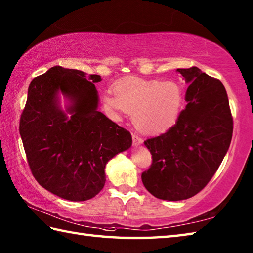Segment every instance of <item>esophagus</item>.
I'll return each instance as SVG.
<instances>
[{
  "label": "esophagus",
  "instance_id": "obj_1",
  "mask_svg": "<svg viewBox=\"0 0 253 253\" xmlns=\"http://www.w3.org/2000/svg\"><path fill=\"white\" fill-rule=\"evenodd\" d=\"M132 142H133V146H140V144L143 142V139L140 137V136H138V135H135V133H133L132 135Z\"/></svg>",
  "mask_w": 253,
  "mask_h": 253
}]
</instances>
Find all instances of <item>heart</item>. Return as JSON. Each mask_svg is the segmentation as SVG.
I'll list each match as a JSON object with an SVG mask.
<instances>
[{"mask_svg":"<svg viewBox=\"0 0 253 253\" xmlns=\"http://www.w3.org/2000/svg\"><path fill=\"white\" fill-rule=\"evenodd\" d=\"M106 94L104 103L113 112L133 114V124L147 135H157L176 123L182 105V92L175 82L128 79Z\"/></svg>","mask_w":253,"mask_h":253,"instance_id":"b5f03b06","label":"heart"}]
</instances>
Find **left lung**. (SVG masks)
Listing matches in <instances>:
<instances>
[{
  "label": "left lung",
  "instance_id": "8db88e82",
  "mask_svg": "<svg viewBox=\"0 0 253 253\" xmlns=\"http://www.w3.org/2000/svg\"><path fill=\"white\" fill-rule=\"evenodd\" d=\"M177 72L189 84L187 105L173 127L144 141L152 164L141 175L151 195L169 201L191 198L208 185L233 136V116L221 80L196 66Z\"/></svg>",
  "mask_w": 253,
  "mask_h": 253
}]
</instances>
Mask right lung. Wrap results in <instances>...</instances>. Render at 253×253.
Here are the masks:
<instances>
[{"mask_svg": "<svg viewBox=\"0 0 253 253\" xmlns=\"http://www.w3.org/2000/svg\"><path fill=\"white\" fill-rule=\"evenodd\" d=\"M99 75L51 67L31 80L19 132L32 175L46 190L71 201L95 197L106 163L131 146L130 132L98 111ZM71 104L64 112L58 93ZM71 114L68 117L67 114Z\"/></svg>", "mask_w": 253, "mask_h": 253, "instance_id": "add662e5", "label": "right lung"}]
</instances>
